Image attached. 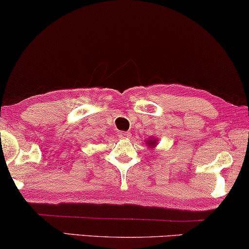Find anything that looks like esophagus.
<instances>
[{"mask_svg": "<svg viewBox=\"0 0 249 249\" xmlns=\"http://www.w3.org/2000/svg\"><path fill=\"white\" fill-rule=\"evenodd\" d=\"M118 135H119V137H121V138H129L131 136V134L129 131H119Z\"/></svg>", "mask_w": 249, "mask_h": 249, "instance_id": "1", "label": "esophagus"}]
</instances>
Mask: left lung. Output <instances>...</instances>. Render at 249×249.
I'll return each instance as SVG.
<instances>
[{
  "mask_svg": "<svg viewBox=\"0 0 249 249\" xmlns=\"http://www.w3.org/2000/svg\"><path fill=\"white\" fill-rule=\"evenodd\" d=\"M147 143H148V144H150V146H153V145H154V144H156V143H157V142H156V141H148V142H147Z\"/></svg>",
  "mask_w": 249,
  "mask_h": 249,
  "instance_id": "1",
  "label": "left lung"
}]
</instances>
